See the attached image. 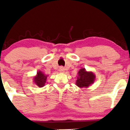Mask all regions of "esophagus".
<instances>
[{"label": "esophagus", "instance_id": "obj_1", "mask_svg": "<svg viewBox=\"0 0 130 130\" xmlns=\"http://www.w3.org/2000/svg\"><path fill=\"white\" fill-rule=\"evenodd\" d=\"M59 71H60V72L61 73H63L65 71V68H64L63 67H60V68H59Z\"/></svg>", "mask_w": 130, "mask_h": 130}]
</instances>
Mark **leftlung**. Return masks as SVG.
<instances>
[{"label": "left lung", "instance_id": "1", "mask_svg": "<svg viewBox=\"0 0 130 130\" xmlns=\"http://www.w3.org/2000/svg\"><path fill=\"white\" fill-rule=\"evenodd\" d=\"M95 80V75L92 71H87L85 68H81L78 71L76 85L80 88H87Z\"/></svg>", "mask_w": 130, "mask_h": 130}]
</instances>
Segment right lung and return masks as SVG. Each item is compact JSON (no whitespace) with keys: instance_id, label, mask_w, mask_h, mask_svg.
I'll use <instances>...</instances> for the list:
<instances>
[{"instance_id":"1","label":"right lung","mask_w":130,"mask_h":130,"mask_svg":"<svg viewBox=\"0 0 130 130\" xmlns=\"http://www.w3.org/2000/svg\"><path fill=\"white\" fill-rule=\"evenodd\" d=\"M47 75H45L42 71H38L37 74L34 77V82L39 87H42L45 85Z\"/></svg>"}]
</instances>
